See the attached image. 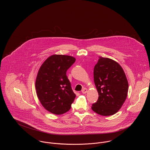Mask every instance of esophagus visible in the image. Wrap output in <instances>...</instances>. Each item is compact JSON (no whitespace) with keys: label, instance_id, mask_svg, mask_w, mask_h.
Segmentation results:
<instances>
[{"label":"esophagus","instance_id":"obj_1","mask_svg":"<svg viewBox=\"0 0 150 150\" xmlns=\"http://www.w3.org/2000/svg\"><path fill=\"white\" fill-rule=\"evenodd\" d=\"M87 91H88V90H87L86 88H83L82 90V91H81L82 93H83V94L87 93Z\"/></svg>","mask_w":150,"mask_h":150}]
</instances>
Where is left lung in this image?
Returning a JSON list of instances; mask_svg holds the SVG:
<instances>
[{
  "mask_svg": "<svg viewBox=\"0 0 150 150\" xmlns=\"http://www.w3.org/2000/svg\"><path fill=\"white\" fill-rule=\"evenodd\" d=\"M94 81L99 96L92 110L105 116L117 113L126 98L129 87L121 66L111 59L100 56L94 68Z\"/></svg>",
  "mask_w": 150,
  "mask_h": 150,
  "instance_id": "1",
  "label": "left lung"
}]
</instances>
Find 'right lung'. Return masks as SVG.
<instances>
[{
    "mask_svg": "<svg viewBox=\"0 0 150 150\" xmlns=\"http://www.w3.org/2000/svg\"><path fill=\"white\" fill-rule=\"evenodd\" d=\"M75 62L74 57L54 54L41 66L35 81L37 97L44 108L54 115L69 111L76 95L67 76V71Z\"/></svg>",
    "mask_w": 150,
    "mask_h": 150,
    "instance_id": "add662e5",
    "label": "right lung"
}]
</instances>
